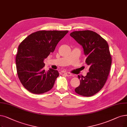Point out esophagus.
I'll return each mask as SVG.
<instances>
[{
	"label": "esophagus",
	"instance_id": "34e87169",
	"mask_svg": "<svg viewBox=\"0 0 127 127\" xmlns=\"http://www.w3.org/2000/svg\"><path fill=\"white\" fill-rule=\"evenodd\" d=\"M64 74L65 75L67 76V77H71V76H72V74L69 72H65V73H64Z\"/></svg>",
	"mask_w": 127,
	"mask_h": 127
}]
</instances>
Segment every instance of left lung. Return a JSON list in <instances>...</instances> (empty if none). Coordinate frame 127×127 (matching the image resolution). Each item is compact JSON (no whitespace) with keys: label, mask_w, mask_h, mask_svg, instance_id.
I'll list each match as a JSON object with an SVG mask.
<instances>
[{"label":"left lung","mask_w":127,"mask_h":127,"mask_svg":"<svg viewBox=\"0 0 127 127\" xmlns=\"http://www.w3.org/2000/svg\"><path fill=\"white\" fill-rule=\"evenodd\" d=\"M70 35L82 46L85 63L90 66L85 77L78 75L80 84L75 92L87 97L93 96L103 88L110 72L112 59L108 44L99 34L90 30L74 31Z\"/></svg>","instance_id":"8db88e82"}]
</instances>
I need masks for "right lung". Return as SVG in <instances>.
<instances>
[{"label": "right lung", "instance_id": "obj_1", "mask_svg": "<svg viewBox=\"0 0 127 127\" xmlns=\"http://www.w3.org/2000/svg\"><path fill=\"white\" fill-rule=\"evenodd\" d=\"M68 31H39L25 38L19 45L16 62L20 82L29 92L40 94L51 90L59 76L57 70L44 69V60L53 53Z\"/></svg>", "mask_w": 127, "mask_h": 127}]
</instances>
